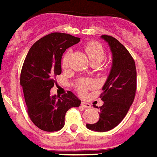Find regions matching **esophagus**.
Listing matches in <instances>:
<instances>
[{
  "label": "esophagus",
  "mask_w": 157,
  "mask_h": 157,
  "mask_svg": "<svg viewBox=\"0 0 157 157\" xmlns=\"http://www.w3.org/2000/svg\"><path fill=\"white\" fill-rule=\"evenodd\" d=\"M81 105H82L84 108H86V109L90 108V103H88V102L82 101L81 102Z\"/></svg>",
  "instance_id": "34e87169"
}]
</instances>
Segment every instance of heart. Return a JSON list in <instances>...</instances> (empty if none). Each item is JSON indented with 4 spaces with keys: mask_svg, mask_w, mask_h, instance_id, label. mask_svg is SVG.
<instances>
[{
    "mask_svg": "<svg viewBox=\"0 0 157 157\" xmlns=\"http://www.w3.org/2000/svg\"><path fill=\"white\" fill-rule=\"evenodd\" d=\"M84 51H85L88 57L90 59V63L94 66L99 65L105 58V52H104L101 45H100L98 42H95V41L89 42L88 44L84 45ZM69 56L70 52H67L63 56L62 65H63V67H64V68L67 66ZM101 68L102 71H105L106 69V67L105 66H101ZM93 85H94V83L91 80H83L80 81L78 84V89L81 93H84L87 89H90Z\"/></svg>",
    "mask_w": 157,
    "mask_h": 157,
    "instance_id": "1",
    "label": "heart"
}]
</instances>
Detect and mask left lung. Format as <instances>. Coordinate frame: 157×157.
I'll return each mask as SVG.
<instances>
[{"instance_id":"1","label":"left lung","mask_w":157,"mask_h":157,"mask_svg":"<svg viewBox=\"0 0 157 157\" xmlns=\"http://www.w3.org/2000/svg\"><path fill=\"white\" fill-rule=\"evenodd\" d=\"M110 45L112 67L108 78L102 88L100 98V119L86 127L89 129L105 132L117 126L125 117L134 102L137 89V73L134 58L119 41L110 35H101Z\"/></svg>"}]
</instances>
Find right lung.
<instances>
[{"mask_svg": "<svg viewBox=\"0 0 157 157\" xmlns=\"http://www.w3.org/2000/svg\"><path fill=\"white\" fill-rule=\"evenodd\" d=\"M80 39L64 33H52L31 46L23 62L20 84L30 120L40 129L54 132L65 124L66 112L80 105V100L71 91L62 96L51 95L56 77L62 73V56L67 49Z\"/></svg>", "mask_w": 157, "mask_h": 157, "instance_id": "add662e5", "label": "right lung"}]
</instances>
